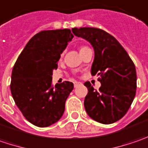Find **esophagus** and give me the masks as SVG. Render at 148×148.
<instances>
[{
    "instance_id": "esophagus-1",
    "label": "esophagus",
    "mask_w": 148,
    "mask_h": 148,
    "mask_svg": "<svg viewBox=\"0 0 148 148\" xmlns=\"http://www.w3.org/2000/svg\"><path fill=\"white\" fill-rule=\"evenodd\" d=\"M80 84H82L80 82H77V81H75V82H74V88H76V87H78L79 85H80Z\"/></svg>"
}]
</instances>
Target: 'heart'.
Returning <instances> with one entry per match:
<instances>
[{
  "mask_svg": "<svg viewBox=\"0 0 148 148\" xmlns=\"http://www.w3.org/2000/svg\"><path fill=\"white\" fill-rule=\"evenodd\" d=\"M84 48H86V47H85V46H82V47H80V49H79V50H80V51H81L82 49H84ZM62 55H63V54H62V55H61V56H62Z\"/></svg>",
  "mask_w": 148,
  "mask_h": 148,
  "instance_id": "b5f03b06",
  "label": "heart"
}]
</instances>
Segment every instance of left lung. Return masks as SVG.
<instances>
[{
	"mask_svg": "<svg viewBox=\"0 0 148 148\" xmlns=\"http://www.w3.org/2000/svg\"><path fill=\"white\" fill-rule=\"evenodd\" d=\"M72 31L92 45L91 74L101 76L99 91L88 81L84 83L88 90L84 103L86 112L100 123H113L127 113L136 95L135 65L120 43L106 31L93 27L73 28Z\"/></svg>",
	"mask_w": 148,
	"mask_h": 148,
	"instance_id": "left-lung-1",
	"label": "left lung"
}]
</instances>
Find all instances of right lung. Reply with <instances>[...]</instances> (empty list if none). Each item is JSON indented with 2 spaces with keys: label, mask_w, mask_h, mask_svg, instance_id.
I'll use <instances>...</instances> for the list:
<instances>
[{
  "label": "right lung",
  "mask_w": 148,
  "mask_h": 148,
  "mask_svg": "<svg viewBox=\"0 0 148 148\" xmlns=\"http://www.w3.org/2000/svg\"><path fill=\"white\" fill-rule=\"evenodd\" d=\"M69 29L43 30L34 36L19 55L12 69L10 92L24 117L45 127L58 122L74 84L65 81L52 86L53 70L72 40Z\"/></svg>",
  "instance_id": "right-lung-1"
}]
</instances>
